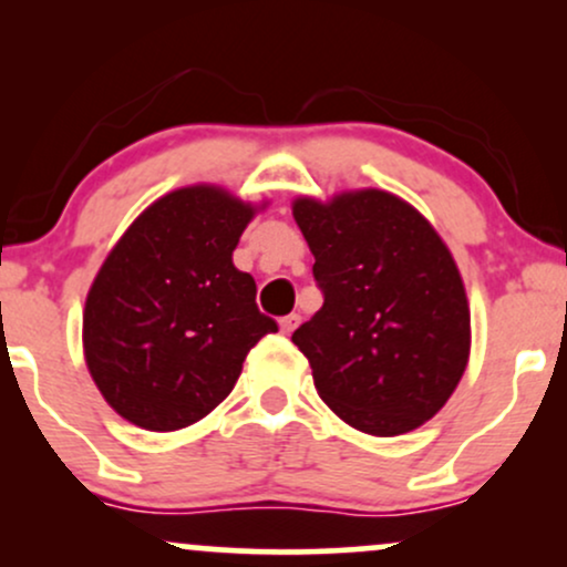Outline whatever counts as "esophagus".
Segmentation results:
<instances>
[{"label":"esophagus","instance_id":"esophagus-1","mask_svg":"<svg viewBox=\"0 0 567 567\" xmlns=\"http://www.w3.org/2000/svg\"><path fill=\"white\" fill-rule=\"evenodd\" d=\"M298 322H301V317H298V315H288V317H282V320H279V330H282L285 336H290L292 330L298 328Z\"/></svg>","mask_w":567,"mask_h":567}]
</instances>
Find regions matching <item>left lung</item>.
<instances>
[{
  "label": "left lung",
  "mask_w": 567,
  "mask_h": 567,
  "mask_svg": "<svg viewBox=\"0 0 567 567\" xmlns=\"http://www.w3.org/2000/svg\"><path fill=\"white\" fill-rule=\"evenodd\" d=\"M292 218L324 296L292 333L317 394L373 437L413 432L451 400L470 362V301L451 250L381 188L298 197Z\"/></svg>",
  "instance_id": "8db88e82"
}]
</instances>
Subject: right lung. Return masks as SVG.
<instances>
[{
	"instance_id": "1",
	"label": "right lung",
	"mask_w": 567,
	"mask_h": 567,
	"mask_svg": "<svg viewBox=\"0 0 567 567\" xmlns=\"http://www.w3.org/2000/svg\"><path fill=\"white\" fill-rule=\"evenodd\" d=\"M261 207L210 184L175 188L97 269L82 315L84 362L130 424H197L229 396L247 351L277 333L256 306V279L231 261Z\"/></svg>"
}]
</instances>
